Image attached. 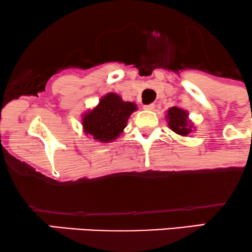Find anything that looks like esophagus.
<instances>
[{"mask_svg":"<svg viewBox=\"0 0 252 252\" xmlns=\"http://www.w3.org/2000/svg\"><path fill=\"white\" fill-rule=\"evenodd\" d=\"M145 111H154L155 109V104L154 103H150V104H145V106L143 107Z\"/></svg>","mask_w":252,"mask_h":252,"instance_id":"34e87169","label":"esophagus"}]
</instances>
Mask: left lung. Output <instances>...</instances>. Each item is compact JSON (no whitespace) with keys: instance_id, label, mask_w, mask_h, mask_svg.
I'll return each mask as SVG.
<instances>
[{"instance_id":"1","label":"left lung","mask_w":252,"mask_h":252,"mask_svg":"<svg viewBox=\"0 0 252 252\" xmlns=\"http://www.w3.org/2000/svg\"><path fill=\"white\" fill-rule=\"evenodd\" d=\"M168 126L175 133L182 135V137H188L191 132L195 131L194 124L189 119V113L181 107L174 106L166 111L165 115Z\"/></svg>"}]
</instances>
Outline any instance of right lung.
Here are the masks:
<instances>
[{"label":"right lung","mask_w":252,"mask_h":252,"mask_svg":"<svg viewBox=\"0 0 252 252\" xmlns=\"http://www.w3.org/2000/svg\"><path fill=\"white\" fill-rule=\"evenodd\" d=\"M137 109L134 102L124 101L115 93H108L94 108L82 115L83 132L90 139L103 144L112 143L123 133L128 118Z\"/></svg>","instance_id":"add662e5"}]
</instances>
